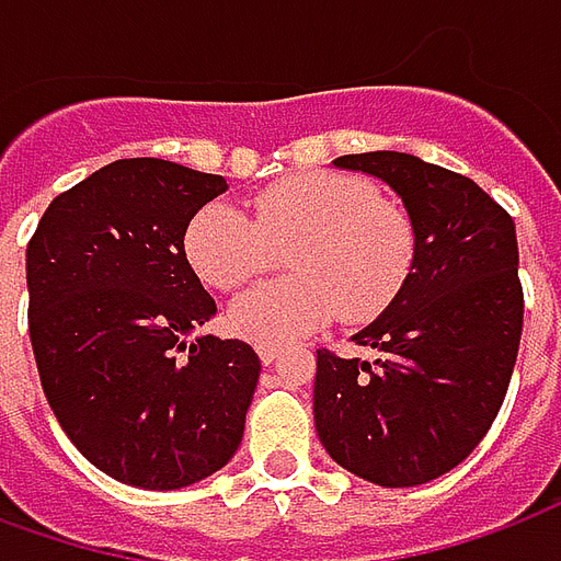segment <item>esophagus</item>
I'll return each instance as SVG.
<instances>
[{
  "instance_id": "obj_1",
  "label": "esophagus",
  "mask_w": 561,
  "mask_h": 561,
  "mask_svg": "<svg viewBox=\"0 0 561 561\" xmlns=\"http://www.w3.org/2000/svg\"><path fill=\"white\" fill-rule=\"evenodd\" d=\"M277 355H280V350H277V346H268V343H260V362H263V365H272V362H275Z\"/></svg>"
}]
</instances>
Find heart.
Masks as SVG:
<instances>
[{
    "instance_id": "heart-1",
    "label": "heart",
    "mask_w": 561,
    "mask_h": 561,
    "mask_svg": "<svg viewBox=\"0 0 561 561\" xmlns=\"http://www.w3.org/2000/svg\"><path fill=\"white\" fill-rule=\"evenodd\" d=\"M253 215L208 203L185 230L187 263L208 286L239 289L268 272L286 248L293 275L256 286L232 305L230 322L260 343H289L334 317L374 320L394 301L415 260L407 208L376 196L358 175L296 173L263 187Z\"/></svg>"
}]
</instances>
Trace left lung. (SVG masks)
<instances>
[{"instance_id":"obj_1","label":"left lung","mask_w":561,"mask_h":561,"mask_svg":"<svg viewBox=\"0 0 561 561\" xmlns=\"http://www.w3.org/2000/svg\"><path fill=\"white\" fill-rule=\"evenodd\" d=\"M382 179L415 227V260L358 346L374 365L317 350L313 421L325 451L379 488H415L466 460L508 391L523 331L517 232L460 173L403 151L334 161Z\"/></svg>"}]
</instances>
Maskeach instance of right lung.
I'll list each match as a JSON object with an SVG mask.
<instances>
[{"instance_id": "add662e5", "label": "right lung", "mask_w": 561, "mask_h": 561, "mask_svg": "<svg viewBox=\"0 0 561 561\" xmlns=\"http://www.w3.org/2000/svg\"><path fill=\"white\" fill-rule=\"evenodd\" d=\"M224 175L161 158L101 167L26 248L28 337L53 415L122 484L179 490L230 463L260 379L251 343L199 334L218 305L185 230Z\"/></svg>"}]
</instances>
